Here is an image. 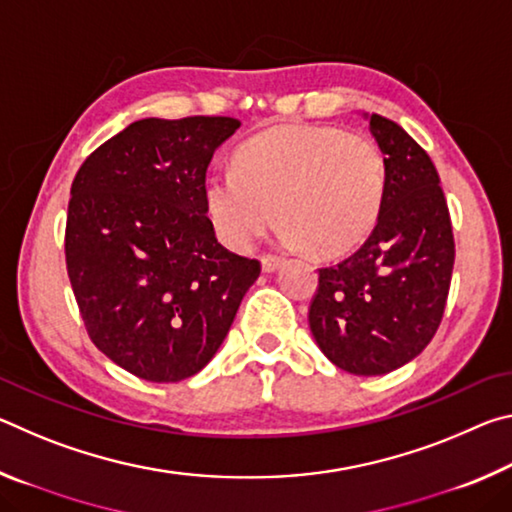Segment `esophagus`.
Instances as JSON below:
<instances>
[{
    "mask_svg": "<svg viewBox=\"0 0 512 512\" xmlns=\"http://www.w3.org/2000/svg\"><path fill=\"white\" fill-rule=\"evenodd\" d=\"M282 264V257H277V255H262V268H264V273H273L277 266Z\"/></svg>",
    "mask_w": 512,
    "mask_h": 512,
    "instance_id": "1",
    "label": "esophagus"
}]
</instances>
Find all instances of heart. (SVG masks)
<instances>
[{
    "label": "heart",
    "instance_id": "b5f03b06",
    "mask_svg": "<svg viewBox=\"0 0 512 512\" xmlns=\"http://www.w3.org/2000/svg\"><path fill=\"white\" fill-rule=\"evenodd\" d=\"M386 183L384 153L368 135L293 124L241 144L235 169L207 178L205 203L232 250H248L280 221L284 244L343 255L377 225Z\"/></svg>",
    "mask_w": 512,
    "mask_h": 512
}]
</instances>
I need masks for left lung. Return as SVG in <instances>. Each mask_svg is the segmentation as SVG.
Returning a JSON list of instances; mask_svg holds the SVG:
<instances>
[{
	"label": "left lung",
	"instance_id": "obj_1",
	"mask_svg": "<svg viewBox=\"0 0 512 512\" xmlns=\"http://www.w3.org/2000/svg\"><path fill=\"white\" fill-rule=\"evenodd\" d=\"M388 183L379 221L357 253L318 268L311 334L345 372L386 375L418 357L443 320L454 232L438 171L395 121L370 115Z\"/></svg>",
	"mask_w": 512,
	"mask_h": 512
}]
</instances>
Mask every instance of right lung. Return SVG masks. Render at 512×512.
Instances as JSON below:
<instances>
[{
    "label": "right lung",
    "instance_id": "1",
    "mask_svg": "<svg viewBox=\"0 0 512 512\" xmlns=\"http://www.w3.org/2000/svg\"><path fill=\"white\" fill-rule=\"evenodd\" d=\"M239 126L140 119L76 171L69 282L92 343L135 377L169 384L203 370L262 271L223 248L207 219V164Z\"/></svg>",
    "mask_w": 512,
    "mask_h": 512
}]
</instances>
